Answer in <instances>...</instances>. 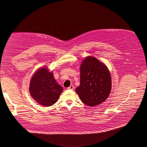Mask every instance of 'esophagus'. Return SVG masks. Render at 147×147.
Wrapping results in <instances>:
<instances>
[{
	"mask_svg": "<svg viewBox=\"0 0 147 147\" xmlns=\"http://www.w3.org/2000/svg\"><path fill=\"white\" fill-rule=\"evenodd\" d=\"M74 88V86L73 85H71L69 87H68L67 89H68V90H73Z\"/></svg>",
	"mask_w": 147,
	"mask_h": 147,
	"instance_id": "1",
	"label": "esophagus"
}]
</instances>
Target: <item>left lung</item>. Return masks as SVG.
Returning <instances> with one entry per match:
<instances>
[{
    "mask_svg": "<svg viewBox=\"0 0 147 147\" xmlns=\"http://www.w3.org/2000/svg\"><path fill=\"white\" fill-rule=\"evenodd\" d=\"M80 66V84L76 91L86 105H98L105 101L111 93L110 72L104 64L91 56L85 58Z\"/></svg>",
    "mask_w": 147,
    "mask_h": 147,
    "instance_id": "8db88e82",
    "label": "left lung"
}]
</instances>
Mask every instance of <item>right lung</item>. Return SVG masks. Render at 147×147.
Returning <instances> with one entry per match:
<instances>
[{
	"label": "right lung",
	"instance_id": "right-lung-1",
	"mask_svg": "<svg viewBox=\"0 0 147 147\" xmlns=\"http://www.w3.org/2000/svg\"><path fill=\"white\" fill-rule=\"evenodd\" d=\"M63 90V87L57 83L52 72H49L46 68H41L35 72L29 86L32 98L45 106L56 103Z\"/></svg>",
	"mask_w": 147,
	"mask_h": 147
}]
</instances>
